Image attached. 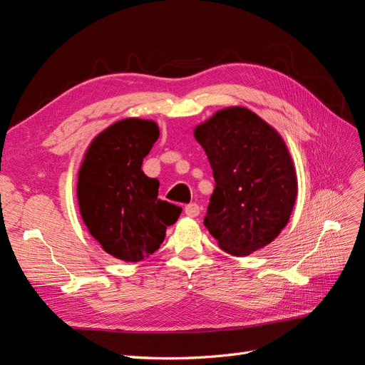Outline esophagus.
I'll return each mask as SVG.
<instances>
[{"mask_svg":"<svg viewBox=\"0 0 365 365\" xmlns=\"http://www.w3.org/2000/svg\"><path fill=\"white\" fill-rule=\"evenodd\" d=\"M200 212H201L200 205L195 204V202H192V204H189V205H185V208H184V213H185L187 216H190V217H196L197 215H200Z\"/></svg>","mask_w":365,"mask_h":365,"instance_id":"1","label":"esophagus"}]
</instances>
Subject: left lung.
Masks as SVG:
<instances>
[{
    "mask_svg": "<svg viewBox=\"0 0 365 365\" xmlns=\"http://www.w3.org/2000/svg\"><path fill=\"white\" fill-rule=\"evenodd\" d=\"M215 178L204 225L219 247L248 256L286 227L297 197V176L284 141L242 106L217 111L195 129Z\"/></svg>",
    "mask_w": 365,
    "mask_h": 365,
    "instance_id": "8db88e82",
    "label": "left lung"
}]
</instances>
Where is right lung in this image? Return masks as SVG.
I'll return each mask as SVG.
<instances>
[{"mask_svg":"<svg viewBox=\"0 0 365 365\" xmlns=\"http://www.w3.org/2000/svg\"><path fill=\"white\" fill-rule=\"evenodd\" d=\"M158 137L155 121L120 120L91 141L81 165L77 201L83 222L120 260L149 257L181 215V207L158 200L160 181L141 170Z\"/></svg>","mask_w":365,"mask_h":365,"instance_id":"1","label":"right lung"}]
</instances>
